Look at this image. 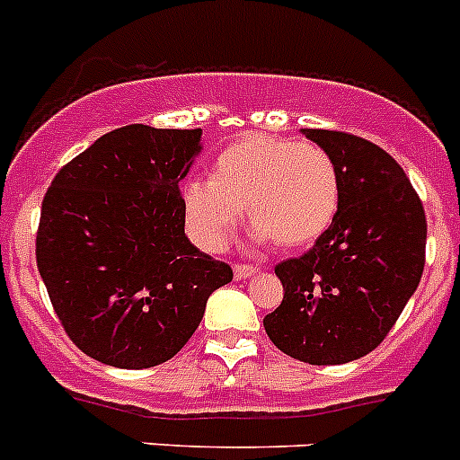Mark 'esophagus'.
<instances>
[{
	"instance_id": "obj_1",
	"label": "esophagus",
	"mask_w": 460,
	"mask_h": 460,
	"mask_svg": "<svg viewBox=\"0 0 460 460\" xmlns=\"http://www.w3.org/2000/svg\"><path fill=\"white\" fill-rule=\"evenodd\" d=\"M260 267H252V264H234V278L237 280H246L252 273H258Z\"/></svg>"
}]
</instances>
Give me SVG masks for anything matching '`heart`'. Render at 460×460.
Instances as JSON below:
<instances>
[{
	"mask_svg": "<svg viewBox=\"0 0 460 460\" xmlns=\"http://www.w3.org/2000/svg\"><path fill=\"white\" fill-rule=\"evenodd\" d=\"M340 202L342 175L326 147L246 134L218 153L212 178L184 187V218L198 246L221 251L246 205L255 237L296 248L326 233Z\"/></svg>",
	"mask_w": 460,
	"mask_h": 460,
	"instance_id": "1",
	"label": "heart"
}]
</instances>
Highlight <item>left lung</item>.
Segmentation results:
<instances>
[{
  "mask_svg": "<svg viewBox=\"0 0 460 460\" xmlns=\"http://www.w3.org/2000/svg\"><path fill=\"white\" fill-rule=\"evenodd\" d=\"M342 175L335 221L301 258L276 264L285 296L264 317L269 340L310 365L367 356L420 285L427 217L403 168L367 138L303 129Z\"/></svg>",
  "mask_w": 460,
  "mask_h": 460,
  "instance_id": "8db88e82",
  "label": "left lung"
}]
</instances>
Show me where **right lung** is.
<instances>
[{"mask_svg":"<svg viewBox=\"0 0 460 460\" xmlns=\"http://www.w3.org/2000/svg\"><path fill=\"white\" fill-rule=\"evenodd\" d=\"M200 129L125 125L54 175L36 262L75 347L120 369L171 360L196 332L230 264L184 234L187 178Z\"/></svg>","mask_w":460,"mask_h":460,"instance_id":"right-lung-1","label":"right lung"}]
</instances>
